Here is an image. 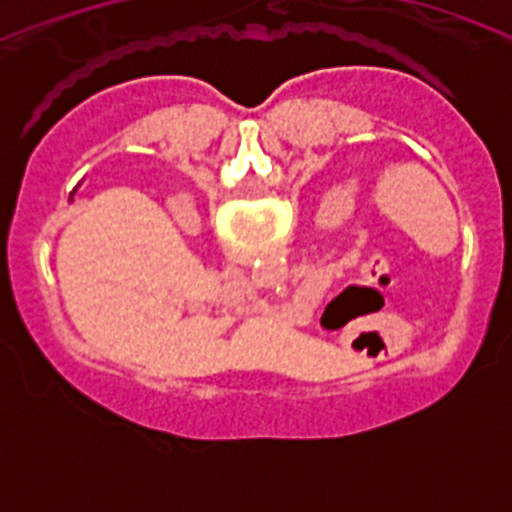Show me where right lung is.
Returning a JSON list of instances; mask_svg holds the SVG:
<instances>
[{
    "mask_svg": "<svg viewBox=\"0 0 512 512\" xmlns=\"http://www.w3.org/2000/svg\"><path fill=\"white\" fill-rule=\"evenodd\" d=\"M74 192H76V189H74Z\"/></svg>",
    "mask_w": 512,
    "mask_h": 512,
    "instance_id": "1",
    "label": "right lung"
}]
</instances>
